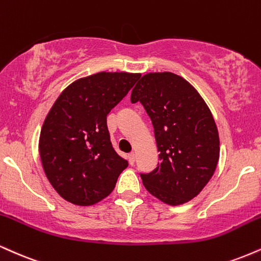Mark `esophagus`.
<instances>
[{
  "label": "esophagus",
  "instance_id": "esophagus-1",
  "mask_svg": "<svg viewBox=\"0 0 261 261\" xmlns=\"http://www.w3.org/2000/svg\"><path fill=\"white\" fill-rule=\"evenodd\" d=\"M127 161H128V163H130V165H134V163H135V154H134V153H130V154L127 155Z\"/></svg>",
  "mask_w": 261,
  "mask_h": 261
}]
</instances>
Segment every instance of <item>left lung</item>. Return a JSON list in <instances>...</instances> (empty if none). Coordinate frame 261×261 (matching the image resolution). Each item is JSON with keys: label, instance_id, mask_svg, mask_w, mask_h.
Wrapping results in <instances>:
<instances>
[{"label": "left lung", "instance_id": "1", "mask_svg": "<svg viewBox=\"0 0 261 261\" xmlns=\"http://www.w3.org/2000/svg\"><path fill=\"white\" fill-rule=\"evenodd\" d=\"M141 102L154 127L158 166L141 174L146 190L165 204L193 199L214 175L220 155L218 127L198 91L182 76L164 71L141 77L131 103Z\"/></svg>", "mask_w": 261, "mask_h": 261}]
</instances>
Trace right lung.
Instances as JSON below:
<instances>
[{"instance_id": "right-lung-1", "label": "right lung", "mask_w": 261, "mask_h": 261, "mask_svg": "<svg viewBox=\"0 0 261 261\" xmlns=\"http://www.w3.org/2000/svg\"><path fill=\"white\" fill-rule=\"evenodd\" d=\"M141 74L100 71L75 80L53 103L39 152L52 187L67 202L89 206L114 190L127 162L113 148L107 115Z\"/></svg>"}]
</instances>
